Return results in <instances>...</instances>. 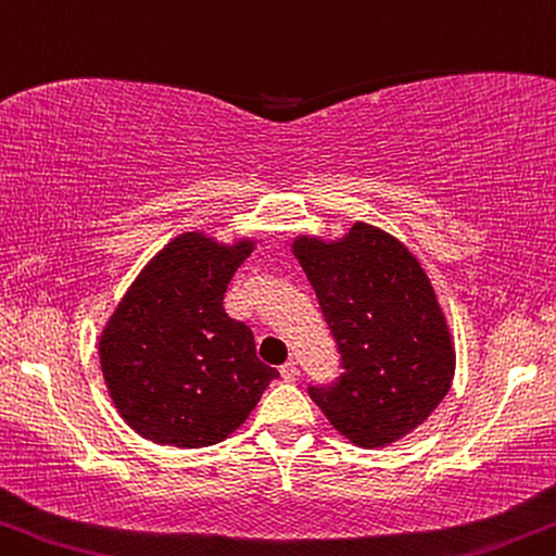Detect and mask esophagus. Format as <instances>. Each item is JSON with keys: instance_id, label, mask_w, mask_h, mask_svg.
<instances>
[{"instance_id": "esophagus-1", "label": "esophagus", "mask_w": 556, "mask_h": 556, "mask_svg": "<svg viewBox=\"0 0 556 556\" xmlns=\"http://www.w3.org/2000/svg\"><path fill=\"white\" fill-rule=\"evenodd\" d=\"M280 375H283V380H295L298 378L295 361H288V363L280 365Z\"/></svg>"}]
</instances>
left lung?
I'll use <instances>...</instances> for the list:
<instances>
[{
  "instance_id": "obj_1",
  "label": "left lung",
  "mask_w": 556,
  "mask_h": 556,
  "mask_svg": "<svg viewBox=\"0 0 556 556\" xmlns=\"http://www.w3.org/2000/svg\"><path fill=\"white\" fill-rule=\"evenodd\" d=\"M293 255L340 350L330 388H307L353 445L386 447L420 427L455 375V343L425 268L405 243L357 220L343 238L295 236Z\"/></svg>"
}]
</instances>
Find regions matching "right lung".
Returning <instances> with one entry per match:
<instances>
[{"label": "right lung", "mask_w": 556, "mask_h": 556, "mask_svg": "<svg viewBox=\"0 0 556 556\" xmlns=\"http://www.w3.org/2000/svg\"><path fill=\"white\" fill-rule=\"evenodd\" d=\"M253 238L176 236L147 263L99 336L109 395L124 422L159 445L208 447L238 430L278 378L224 293Z\"/></svg>", "instance_id": "add662e5"}]
</instances>
